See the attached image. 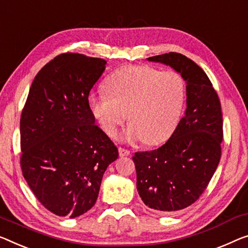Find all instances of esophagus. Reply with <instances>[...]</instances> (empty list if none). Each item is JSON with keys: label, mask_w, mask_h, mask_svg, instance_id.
Here are the masks:
<instances>
[{"label": "esophagus", "mask_w": 248, "mask_h": 248, "mask_svg": "<svg viewBox=\"0 0 248 248\" xmlns=\"http://www.w3.org/2000/svg\"><path fill=\"white\" fill-rule=\"evenodd\" d=\"M119 155H120V157H125V156H129V155H130V150H128V149H124V148H121V147H119Z\"/></svg>", "instance_id": "34e87169"}]
</instances>
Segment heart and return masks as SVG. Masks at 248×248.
Segmentation results:
<instances>
[{"mask_svg":"<svg viewBox=\"0 0 248 248\" xmlns=\"http://www.w3.org/2000/svg\"><path fill=\"white\" fill-rule=\"evenodd\" d=\"M105 89L90 94L89 108L107 135L116 136L128 116L131 123L124 138L129 141L158 145L175 131L185 103L180 73L150 65H127L108 77Z\"/></svg>","mask_w":248,"mask_h":248,"instance_id":"1","label":"heart"}]
</instances>
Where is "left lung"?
<instances>
[{
    "mask_svg": "<svg viewBox=\"0 0 248 248\" xmlns=\"http://www.w3.org/2000/svg\"><path fill=\"white\" fill-rule=\"evenodd\" d=\"M147 60L171 66L186 81V112L170 138L132 157L142 202L170 214L194 204L212 179L221 156L223 114L209 78L193 60L176 52Z\"/></svg>",
    "mask_w": 248,
    "mask_h": 248,
    "instance_id": "8db88e82",
    "label": "left lung"
}]
</instances>
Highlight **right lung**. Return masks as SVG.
<instances>
[{
	"instance_id": "add662e5",
	"label": "right lung",
	"mask_w": 248,
	"mask_h": 248,
	"mask_svg": "<svg viewBox=\"0 0 248 248\" xmlns=\"http://www.w3.org/2000/svg\"><path fill=\"white\" fill-rule=\"evenodd\" d=\"M106 63L79 53L58 55L35 76L22 110V172L54 215L75 218L91 209L103 173L118 158L89 108V93Z\"/></svg>"
}]
</instances>
